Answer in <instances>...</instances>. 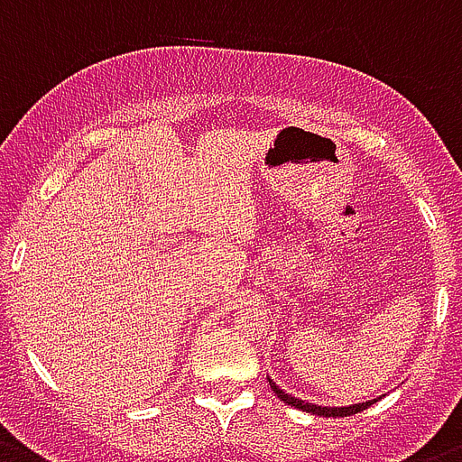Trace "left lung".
<instances>
[{"mask_svg": "<svg viewBox=\"0 0 462 462\" xmlns=\"http://www.w3.org/2000/svg\"><path fill=\"white\" fill-rule=\"evenodd\" d=\"M267 383L273 387V393L277 394L284 404L293 406V409L308 411V413H315V416H324V418H343V416H352V413H359V411L369 409L371 404H375V399H369V402H362V404H350V406H319V404H310V402H303V399L293 397V394L284 393L277 383L267 375Z\"/></svg>", "mask_w": 462, "mask_h": 462, "instance_id": "1", "label": "left lung"}]
</instances>
